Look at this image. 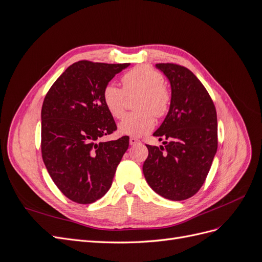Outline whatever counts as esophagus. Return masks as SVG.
Listing matches in <instances>:
<instances>
[{
	"instance_id": "1",
	"label": "esophagus",
	"mask_w": 262,
	"mask_h": 262,
	"mask_svg": "<svg viewBox=\"0 0 262 262\" xmlns=\"http://www.w3.org/2000/svg\"><path fill=\"white\" fill-rule=\"evenodd\" d=\"M129 142H130L131 145H136V144H139V143H140V140L137 139V138H130Z\"/></svg>"
}]
</instances>
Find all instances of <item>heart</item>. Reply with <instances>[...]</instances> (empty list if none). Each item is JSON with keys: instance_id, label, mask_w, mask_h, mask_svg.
<instances>
[{"instance_id": "1", "label": "heart", "mask_w": 262, "mask_h": 262, "mask_svg": "<svg viewBox=\"0 0 262 262\" xmlns=\"http://www.w3.org/2000/svg\"><path fill=\"white\" fill-rule=\"evenodd\" d=\"M123 89L113 83L102 90V101L113 117L120 119L124 114L125 95L140 94L137 100V113L126 115L119 123V132L129 137H141L154 126V117L162 118L167 114L171 95L165 86L164 76L149 66H139L122 76Z\"/></svg>"}]
</instances>
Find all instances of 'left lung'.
Returning a JSON list of instances; mask_svg holds the SVG:
<instances>
[{"label": "left lung", "mask_w": 262, "mask_h": 262, "mask_svg": "<svg viewBox=\"0 0 262 262\" xmlns=\"http://www.w3.org/2000/svg\"><path fill=\"white\" fill-rule=\"evenodd\" d=\"M171 86L169 112L153 136L160 147L147 145L143 173L165 199L186 200L199 191L217 149L215 106L198 77L175 63H157Z\"/></svg>", "instance_id": "8db88e82"}]
</instances>
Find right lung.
I'll use <instances>...</instances> for the list:
<instances>
[{
    "label": "right lung",
    "instance_id": "obj_1",
    "mask_svg": "<svg viewBox=\"0 0 262 262\" xmlns=\"http://www.w3.org/2000/svg\"><path fill=\"white\" fill-rule=\"evenodd\" d=\"M129 63H73L53 83L41 109V154L53 182L70 200L97 201L112 187L129 137L99 142L117 130L102 90Z\"/></svg>",
    "mask_w": 262,
    "mask_h": 262
}]
</instances>
